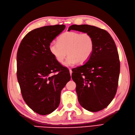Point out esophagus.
<instances>
[{
    "instance_id": "esophagus-1",
    "label": "esophagus",
    "mask_w": 135,
    "mask_h": 135,
    "mask_svg": "<svg viewBox=\"0 0 135 135\" xmlns=\"http://www.w3.org/2000/svg\"><path fill=\"white\" fill-rule=\"evenodd\" d=\"M69 71H70V75L71 76V74H72V73H73V72H72V70H71V69H69Z\"/></svg>"
}]
</instances>
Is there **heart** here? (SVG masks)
I'll return each mask as SVG.
<instances>
[{
	"label": "heart",
	"instance_id": "obj_1",
	"mask_svg": "<svg viewBox=\"0 0 135 135\" xmlns=\"http://www.w3.org/2000/svg\"><path fill=\"white\" fill-rule=\"evenodd\" d=\"M48 48L51 54L60 63L63 62L66 54L68 55L64 62L65 66H71L76 62L83 64L92 54L94 40L87 32L67 31L60 36L58 42H52Z\"/></svg>",
	"mask_w": 135,
	"mask_h": 135
}]
</instances>
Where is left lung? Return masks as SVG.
<instances>
[{"mask_svg": "<svg viewBox=\"0 0 135 135\" xmlns=\"http://www.w3.org/2000/svg\"><path fill=\"white\" fill-rule=\"evenodd\" d=\"M71 30L87 32L93 38L91 56L73 69L71 77L80 105L89 112H99L111 103L117 90L120 61L115 43L108 31L96 26L73 25Z\"/></svg>", "mask_w": 135, "mask_h": 135, "instance_id": "left-lung-1", "label": "left lung"}]
</instances>
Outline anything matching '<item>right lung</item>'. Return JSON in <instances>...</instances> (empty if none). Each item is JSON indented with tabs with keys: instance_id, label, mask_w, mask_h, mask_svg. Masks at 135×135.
Wrapping results in <instances>:
<instances>
[{
	"instance_id": "1",
	"label": "right lung",
	"mask_w": 135,
	"mask_h": 135,
	"mask_svg": "<svg viewBox=\"0 0 135 135\" xmlns=\"http://www.w3.org/2000/svg\"><path fill=\"white\" fill-rule=\"evenodd\" d=\"M65 28V25H56L35 28L25 36L18 49L17 76L22 97L40 115L58 108L61 90L71 79L68 68L56 60L48 48Z\"/></svg>"
}]
</instances>
